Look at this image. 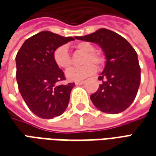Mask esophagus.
Returning <instances> with one entry per match:
<instances>
[{"instance_id": "34e87169", "label": "esophagus", "mask_w": 156, "mask_h": 156, "mask_svg": "<svg viewBox=\"0 0 156 156\" xmlns=\"http://www.w3.org/2000/svg\"><path fill=\"white\" fill-rule=\"evenodd\" d=\"M84 83V81H76L75 82V84L76 85H82Z\"/></svg>"}]
</instances>
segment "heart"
Segmentation results:
<instances>
[{
    "label": "heart",
    "instance_id": "obj_1",
    "mask_svg": "<svg viewBox=\"0 0 156 156\" xmlns=\"http://www.w3.org/2000/svg\"><path fill=\"white\" fill-rule=\"evenodd\" d=\"M74 48L78 51L84 52L81 60L82 64L83 65L78 68L68 69L66 72V77L71 81H79L94 74L96 71L94 65L100 67L104 62V58L99 52L94 51V47L88 41H80L76 43ZM53 59L56 64L61 68L68 69L72 64L71 57L66 46H61L55 49L53 51Z\"/></svg>",
    "mask_w": 156,
    "mask_h": 156
}]
</instances>
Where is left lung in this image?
Returning <instances> with one entry per match:
<instances>
[{
  "instance_id": "8db88e82",
  "label": "left lung",
  "mask_w": 156,
  "mask_h": 156,
  "mask_svg": "<svg viewBox=\"0 0 156 156\" xmlns=\"http://www.w3.org/2000/svg\"><path fill=\"white\" fill-rule=\"evenodd\" d=\"M75 38L97 43L106 58L105 69L98 78L102 83L90 96L93 104L107 114L124 111L134 100L140 84V67L135 50L123 37L105 28Z\"/></svg>"
}]
</instances>
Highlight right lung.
<instances>
[{
  "instance_id": "obj_1",
  "label": "right lung",
  "mask_w": 156,
  "mask_h": 156,
  "mask_svg": "<svg viewBox=\"0 0 156 156\" xmlns=\"http://www.w3.org/2000/svg\"><path fill=\"white\" fill-rule=\"evenodd\" d=\"M43 31L27 39L16 57L19 92L30 110L41 119H53L66 110L74 83L59 85L65 80L53 59L58 47L73 41Z\"/></svg>"
}]
</instances>
